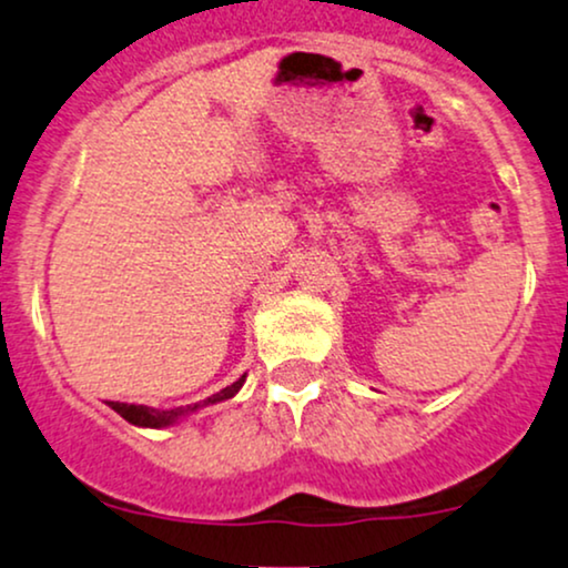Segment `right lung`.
<instances>
[{
    "label": "right lung",
    "mask_w": 568,
    "mask_h": 568,
    "mask_svg": "<svg viewBox=\"0 0 568 568\" xmlns=\"http://www.w3.org/2000/svg\"><path fill=\"white\" fill-rule=\"evenodd\" d=\"M246 375H242L236 379V383L229 385V388H223L215 396H210L206 402H199V404H189V406H178V409H153V406H143V404H119V402H109V406L113 412H119L126 423L132 425H143V428H162V425H170L175 423L178 417L189 415V412H196L199 406H206V404H217V402H225V398L236 396L239 388L244 385Z\"/></svg>",
    "instance_id": "right-lung-1"
}]
</instances>
